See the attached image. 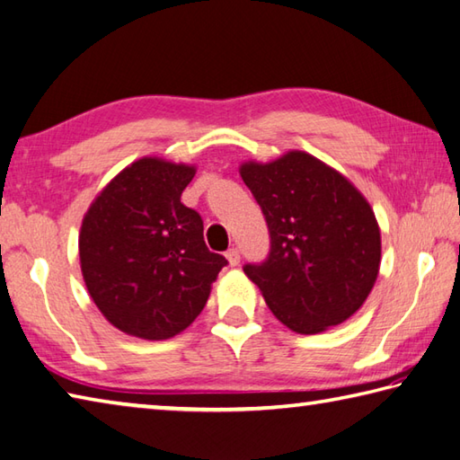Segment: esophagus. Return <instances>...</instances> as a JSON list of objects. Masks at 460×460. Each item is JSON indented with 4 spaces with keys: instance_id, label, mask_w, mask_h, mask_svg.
I'll return each mask as SVG.
<instances>
[{
    "instance_id": "1",
    "label": "esophagus",
    "mask_w": 460,
    "mask_h": 460,
    "mask_svg": "<svg viewBox=\"0 0 460 460\" xmlns=\"http://www.w3.org/2000/svg\"><path fill=\"white\" fill-rule=\"evenodd\" d=\"M226 260H228V264H230L232 268L238 266V264H240V252H238L236 248L228 250V252H226Z\"/></svg>"
}]
</instances>
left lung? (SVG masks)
I'll list each match as a JSON object with an SVG mask.
<instances>
[{
    "instance_id": "obj_1",
    "label": "left lung",
    "mask_w": 460,
    "mask_h": 460,
    "mask_svg": "<svg viewBox=\"0 0 460 460\" xmlns=\"http://www.w3.org/2000/svg\"><path fill=\"white\" fill-rule=\"evenodd\" d=\"M240 176L264 212L271 248L243 268L289 330L314 335L340 325L371 294L381 264V230L348 176L304 151L246 161Z\"/></svg>"
}]
</instances>
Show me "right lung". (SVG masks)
<instances>
[{
  "label": "right lung",
  "mask_w": 460,
  "mask_h": 460,
  "mask_svg": "<svg viewBox=\"0 0 460 460\" xmlns=\"http://www.w3.org/2000/svg\"><path fill=\"white\" fill-rule=\"evenodd\" d=\"M194 174V164L143 156L112 178L83 217L87 292L127 335L161 341L184 332L228 264L206 248L200 214L181 202Z\"/></svg>",
  "instance_id": "1"
}]
</instances>
